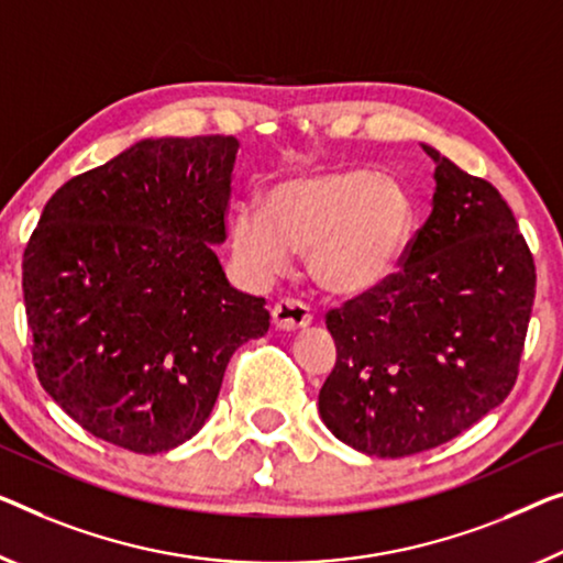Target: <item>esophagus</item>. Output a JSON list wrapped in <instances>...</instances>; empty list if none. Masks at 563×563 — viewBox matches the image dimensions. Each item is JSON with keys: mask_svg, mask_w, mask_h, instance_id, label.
Segmentation results:
<instances>
[{"mask_svg": "<svg viewBox=\"0 0 563 563\" xmlns=\"http://www.w3.org/2000/svg\"><path fill=\"white\" fill-rule=\"evenodd\" d=\"M310 321H313V316H310V308L303 303V300L280 298L278 303L273 306V323H275V329H280V331H298V329H306Z\"/></svg>", "mask_w": 563, "mask_h": 563, "instance_id": "34e87169", "label": "esophagus"}]
</instances>
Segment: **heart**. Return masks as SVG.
I'll list each match as a JSON object with an SVG mask.
<instances>
[{
    "label": "heart",
    "mask_w": 563,
    "mask_h": 563,
    "mask_svg": "<svg viewBox=\"0 0 563 563\" xmlns=\"http://www.w3.org/2000/svg\"><path fill=\"white\" fill-rule=\"evenodd\" d=\"M415 205L391 174L318 169L275 181L265 207L234 209L230 238L247 273L271 278L308 253L313 280L335 296H364L397 271L412 234Z\"/></svg>",
    "instance_id": "obj_1"
}]
</instances>
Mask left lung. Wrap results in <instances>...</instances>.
Masks as SVG:
<instances>
[{"label":"left lung","mask_w":563,"mask_h":563,"mask_svg":"<svg viewBox=\"0 0 563 563\" xmlns=\"http://www.w3.org/2000/svg\"><path fill=\"white\" fill-rule=\"evenodd\" d=\"M432 214L379 288L329 310L335 366L318 394L349 448L407 457L450 442L514 389L536 265L506 199L422 144Z\"/></svg>","instance_id":"1"}]
</instances>
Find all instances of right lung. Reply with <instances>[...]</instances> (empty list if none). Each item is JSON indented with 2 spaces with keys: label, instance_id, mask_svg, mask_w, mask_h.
Here are the masks:
<instances>
[{
  "label": "right lung",
  "instance_id": "obj_1",
  "mask_svg": "<svg viewBox=\"0 0 563 563\" xmlns=\"http://www.w3.org/2000/svg\"><path fill=\"white\" fill-rule=\"evenodd\" d=\"M240 141L144 139L73 176L24 247L32 362L82 430L139 455L195 438L224 368L271 329L212 245Z\"/></svg>",
  "mask_w": 563,
  "mask_h": 563
}]
</instances>
